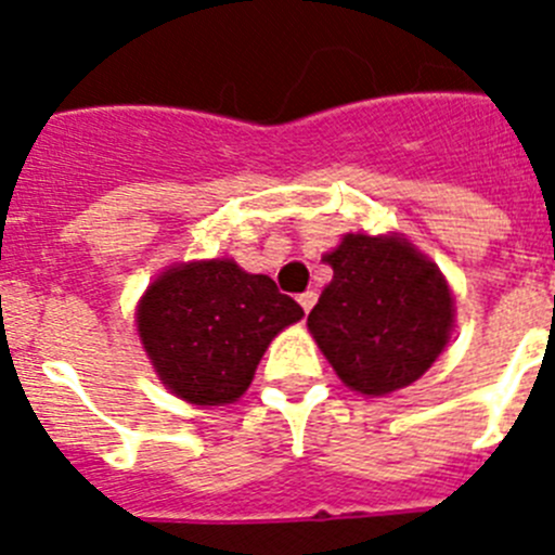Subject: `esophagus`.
Here are the masks:
<instances>
[{"label": "esophagus", "mask_w": 555, "mask_h": 555, "mask_svg": "<svg viewBox=\"0 0 555 555\" xmlns=\"http://www.w3.org/2000/svg\"><path fill=\"white\" fill-rule=\"evenodd\" d=\"M297 302H300V306H302V311L311 313L313 302H317V292H302L300 297H297Z\"/></svg>", "instance_id": "esophagus-1"}]
</instances>
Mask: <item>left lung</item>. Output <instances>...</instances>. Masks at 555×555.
Listing matches in <instances>:
<instances>
[{
	"mask_svg": "<svg viewBox=\"0 0 555 555\" xmlns=\"http://www.w3.org/2000/svg\"><path fill=\"white\" fill-rule=\"evenodd\" d=\"M322 261L333 281L308 313V331L336 375L361 395L423 377L453 327L442 272L397 235L350 233Z\"/></svg>",
	"mask_w": 555,
	"mask_h": 555,
	"instance_id": "1",
	"label": "left lung"
}]
</instances>
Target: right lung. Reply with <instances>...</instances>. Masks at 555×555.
<instances>
[{
    "label": "right lung",
    "mask_w": 555,
    "mask_h": 555,
    "mask_svg": "<svg viewBox=\"0 0 555 555\" xmlns=\"http://www.w3.org/2000/svg\"><path fill=\"white\" fill-rule=\"evenodd\" d=\"M300 317L272 278L224 258L166 269L141 300L139 336L175 395L222 405L247 391L269 341Z\"/></svg>",
    "instance_id": "obj_1"
}]
</instances>
